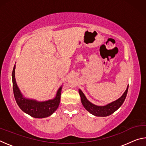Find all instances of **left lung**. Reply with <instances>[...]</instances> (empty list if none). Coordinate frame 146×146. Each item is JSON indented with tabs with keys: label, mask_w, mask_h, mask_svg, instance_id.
I'll return each instance as SVG.
<instances>
[{
	"label": "left lung",
	"mask_w": 146,
	"mask_h": 146,
	"mask_svg": "<svg viewBox=\"0 0 146 146\" xmlns=\"http://www.w3.org/2000/svg\"><path fill=\"white\" fill-rule=\"evenodd\" d=\"M128 87L129 86H127V90H125L124 93L120 98L105 106H98L93 104L92 103L87 100L82 91L79 90L78 91L81 98V102L86 110L88 111L91 114L97 116V117H107V116L111 115L122 105L127 96Z\"/></svg>",
	"instance_id": "1"
}]
</instances>
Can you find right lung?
<instances>
[{"label": "right lung", "instance_id": "add662e5", "mask_svg": "<svg viewBox=\"0 0 146 146\" xmlns=\"http://www.w3.org/2000/svg\"><path fill=\"white\" fill-rule=\"evenodd\" d=\"M15 65L14 66L12 71L13 90L15 98L19 108L24 112L34 118H45L52 115L58 108L60 104L62 87L59 88L55 98L53 100H49L45 102H37L36 100L26 99L23 97L17 85L15 78Z\"/></svg>", "mask_w": 146, "mask_h": 146}]
</instances>
